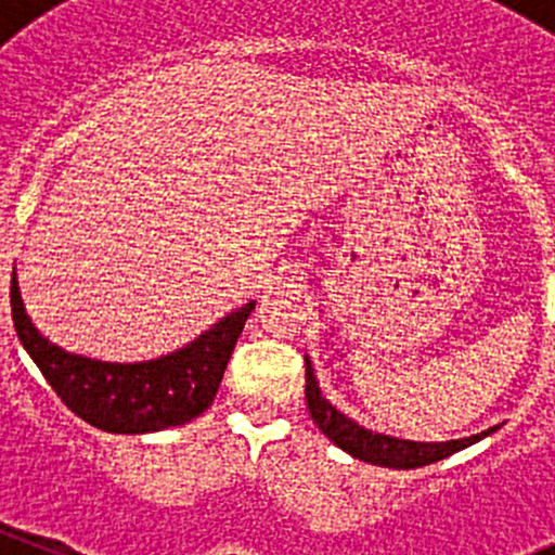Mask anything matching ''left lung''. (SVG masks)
Instances as JSON below:
<instances>
[{"label":"left lung","mask_w":555,"mask_h":555,"mask_svg":"<svg viewBox=\"0 0 555 555\" xmlns=\"http://www.w3.org/2000/svg\"><path fill=\"white\" fill-rule=\"evenodd\" d=\"M306 400H309V413L319 429L333 440L338 449L351 453L354 459L362 462L378 464V467H391V469H413L424 467V464L440 462V459L451 456V453L467 449V446L478 443V440L489 438L491 433H496V427L486 429V433L473 435V438L462 440H446V443H416V440H400L391 438V435H378L373 429L360 427L357 422H351L349 416H344L340 411H335L327 400L319 391L317 376H313L311 360L306 357Z\"/></svg>","instance_id":"left-lung-1"}]
</instances>
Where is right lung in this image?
I'll return each instance as SVG.
<instances>
[{"label":"right lung","mask_w":555,"mask_h":555,"mask_svg":"<svg viewBox=\"0 0 555 555\" xmlns=\"http://www.w3.org/2000/svg\"><path fill=\"white\" fill-rule=\"evenodd\" d=\"M10 306L21 344L72 413L104 433L142 435L193 422L211 405L255 300L228 313L184 349L131 365L69 354L42 338L24 309L15 273Z\"/></svg>","instance_id":"obj_1"}]
</instances>
